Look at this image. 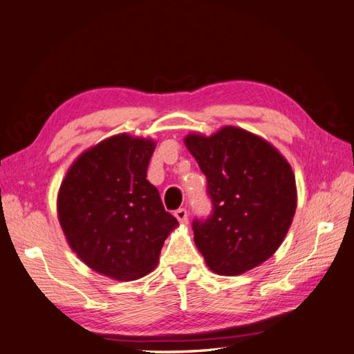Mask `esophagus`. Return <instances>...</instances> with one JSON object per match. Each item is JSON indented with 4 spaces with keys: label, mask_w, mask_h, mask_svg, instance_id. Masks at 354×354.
Listing matches in <instances>:
<instances>
[{
    "label": "esophagus",
    "mask_w": 354,
    "mask_h": 354,
    "mask_svg": "<svg viewBox=\"0 0 354 354\" xmlns=\"http://www.w3.org/2000/svg\"><path fill=\"white\" fill-rule=\"evenodd\" d=\"M175 216H176V219H178L181 224H187V223H189V214H187V210H185V209H178V210L175 212Z\"/></svg>",
    "instance_id": "1"
}]
</instances>
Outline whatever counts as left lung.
<instances>
[{
    "mask_svg": "<svg viewBox=\"0 0 354 354\" xmlns=\"http://www.w3.org/2000/svg\"><path fill=\"white\" fill-rule=\"evenodd\" d=\"M185 145L212 201L209 216L192 223L207 266L236 276L262 264L282 244L296 212L290 164L272 144L232 126L209 138L189 135Z\"/></svg>",
    "mask_w": 354,
    "mask_h": 354,
    "instance_id": "left-lung-1",
    "label": "left lung"
}]
</instances>
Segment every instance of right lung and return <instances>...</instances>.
Segmentation results:
<instances>
[{
	"label": "right lung",
	"instance_id": "obj_1",
	"mask_svg": "<svg viewBox=\"0 0 354 354\" xmlns=\"http://www.w3.org/2000/svg\"><path fill=\"white\" fill-rule=\"evenodd\" d=\"M153 150L150 140L112 136L76 159L61 184L58 218L68 245L109 278L150 273L178 224L147 179Z\"/></svg>",
	"mask_w": 354,
	"mask_h": 354
}]
</instances>
